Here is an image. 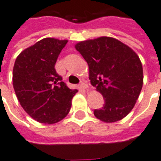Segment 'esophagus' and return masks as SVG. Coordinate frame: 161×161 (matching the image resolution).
I'll return each instance as SVG.
<instances>
[{"label":"esophagus","instance_id":"34e87169","mask_svg":"<svg viewBox=\"0 0 161 161\" xmlns=\"http://www.w3.org/2000/svg\"><path fill=\"white\" fill-rule=\"evenodd\" d=\"M80 87L82 89L85 90V89L88 88V84H87L86 82H81V83H80Z\"/></svg>","mask_w":161,"mask_h":161}]
</instances>
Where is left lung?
<instances>
[{
  "mask_svg": "<svg viewBox=\"0 0 161 161\" xmlns=\"http://www.w3.org/2000/svg\"><path fill=\"white\" fill-rule=\"evenodd\" d=\"M87 62L91 84L104 99L94 115L106 123L124 119L134 107L143 85V68L138 55L115 38L103 37L77 43Z\"/></svg>",
  "mask_w": 161,
  "mask_h": 161,
  "instance_id": "1",
  "label": "left lung"
}]
</instances>
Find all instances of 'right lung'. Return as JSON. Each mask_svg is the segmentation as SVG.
Returning a JSON list of instances; mask_svg holds the SVG:
<instances>
[{"mask_svg":"<svg viewBox=\"0 0 161 161\" xmlns=\"http://www.w3.org/2000/svg\"><path fill=\"white\" fill-rule=\"evenodd\" d=\"M67 40L44 38L24 49L14 62L13 86L22 107L40 123L64 119L77 90H70L55 64Z\"/></svg>","mask_w":161,"mask_h":161,"instance_id":"obj_1","label":"right lung"}]
</instances>
